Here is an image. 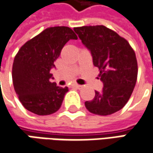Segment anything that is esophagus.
<instances>
[{
  "instance_id": "1",
  "label": "esophagus",
  "mask_w": 153,
  "mask_h": 153,
  "mask_svg": "<svg viewBox=\"0 0 153 153\" xmlns=\"http://www.w3.org/2000/svg\"><path fill=\"white\" fill-rule=\"evenodd\" d=\"M73 87L74 88H78V89H80V88H82V86L79 85V84H76V83H74Z\"/></svg>"
}]
</instances>
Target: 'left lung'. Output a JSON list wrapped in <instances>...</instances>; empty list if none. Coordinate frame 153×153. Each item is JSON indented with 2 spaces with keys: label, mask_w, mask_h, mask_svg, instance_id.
Here are the masks:
<instances>
[{
  "label": "left lung",
  "mask_w": 153,
  "mask_h": 153,
  "mask_svg": "<svg viewBox=\"0 0 153 153\" xmlns=\"http://www.w3.org/2000/svg\"><path fill=\"white\" fill-rule=\"evenodd\" d=\"M74 31L90 51L104 85L92 100L86 101V108L100 116L113 114L126 105L136 83L134 51L125 39L104 25L76 27Z\"/></svg>",
  "instance_id": "8db88e82"
}]
</instances>
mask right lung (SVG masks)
Listing matches in <instances>:
<instances>
[{
    "mask_svg": "<svg viewBox=\"0 0 153 153\" xmlns=\"http://www.w3.org/2000/svg\"><path fill=\"white\" fill-rule=\"evenodd\" d=\"M76 39L69 27H50L21 47L13 60L12 76L15 92L26 110L46 116L60 108L68 88L51 82L50 71L66 42Z\"/></svg>",
    "mask_w": 153,
    "mask_h": 153,
    "instance_id": "add662e5",
    "label": "right lung"
}]
</instances>
